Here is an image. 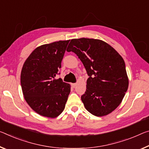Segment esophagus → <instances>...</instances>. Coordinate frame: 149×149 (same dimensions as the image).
Wrapping results in <instances>:
<instances>
[{"label": "esophagus", "instance_id": "obj_1", "mask_svg": "<svg viewBox=\"0 0 149 149\" xmlns=\"http://www.w3.org/2000/svg\"><path fill=\"white\" fill-rule=\"evenodd\" d=\"M71 85H72V86L73 87H75V86H76V84H71Z\"/></svg>", "mask_w": 149, "mask_h": 149}]
</instances>
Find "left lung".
Instances as JSON below:
<instances>
[{
  "mask_svg": "<svg viewBox=\"0 0 149 149\" xmlns=\"http://www.w3.org/2000/svg\"><path fill=\"white\" fill-rule=\"evenodd\" d=\"M83 63L89 78L81 96L85 108L97 117L105 116L120 105L129 86L125 63L115 49L98 39H72L67 48Z\"/></svg>",
  "mask_w": 149,
  "mask_h": 149,
  "instance_id": "obj_1",
  "label": "left lung"
}]
</instances>
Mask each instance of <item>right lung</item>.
I'll use <instances>...</instances> for the list:
<instances>
[{
  "label": "right lung",
  "instance_id": "right-lung-1",
  "mask_svg": "<svg viewBox=\"0 0 149 149\" xmlns=\"http://www.w3.org/2000/svg\"><path fill=\"white\" fill-rule=\"evenodd\" d=\"M69 40L37 47L24 63L20 83L26 101L42 116L56 118L64 109L71 86L55 79Z\"/></svg>",
  "mask_w": 149,
  "mask_h": 149
}]
</instances>
